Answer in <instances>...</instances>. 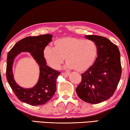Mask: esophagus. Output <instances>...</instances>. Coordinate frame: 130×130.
I'll list each match as a JSON object with an SVG mask.
<instances>
[{
  "label": "esophagus",
  "mask_w": 130,
  "mask_h": 130,
  "mask_svg": "<svg viewBox=\"0 0 130 130\" xmlns=\"http://www.w3.org/2000/svg\"><path fill=\"white\" fill-rule=\"evenodd\" d=\"M62 75H63V76L68 77L69 75V72H63V73H62Z\"/></svg>",
  "instance_id": "esophagus-1"
}]
</instances>
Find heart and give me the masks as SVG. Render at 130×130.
I'll use <instances>...</instances> for the list:
<instances>
[{
    "label": "heart",
    "instance_id": "b5f03b06",
    "mask_svg": "<svg viewBox=\"0 0 130 130\" xmlns=\"http://www.w3.org/2000/svg\"><path fill=\"white\" fill-rule=\"evenodd\" d=\"M54 46L43 50L44 59L54 69H58L65 58L68 68L82 72L92 67L98 57V46L90 40L65 37L56 40Z\"/></svg>",
    "mask_w": 130,
    "mask_h": 130
}]
</instances>
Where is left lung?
<instances>
[{"label":"left lung","mask_w":130,"mask_h":130,"mask_svg":"<svg viewBox=\"0 0 130 130\" xmlns=\"http://www.w3.org/2000/svg\"><path fill=\"white\" fill-rule=\"evenodd\" d=\"M85 37L96 44L98 57L92 67L82 74L76 92L85 102L97 104L110 99L117 89L121 75L120 53L117 46L107 38L96 35Z\"/></svg>","instance_id":"left-lung-1"}]
</instances>
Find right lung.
<instances>
[{
    "mask_svg": "<svg viewBox=\"0 0 130 130\" xmlns=\"http://www.w3.org/2000/svg\"><path fill=\"white\" fill-rule=\"evenodd\" d=\"M52 37L53 36L50 34L27 37L17 42L7 54V82L20 101L31 106H40L46 103L51 99L57 89L56 80L60 72L48 67L43 57V50L51 41ZM21 52H30L40 67V76L38 84L30 89L19 87L13 77V61L15 57Z\"/></svg>",
    "mask_w": 130,
    "mask_h": 130,
    "instance_id": "right-lung-1",
    "label": "right lung"
}]
</instances>
